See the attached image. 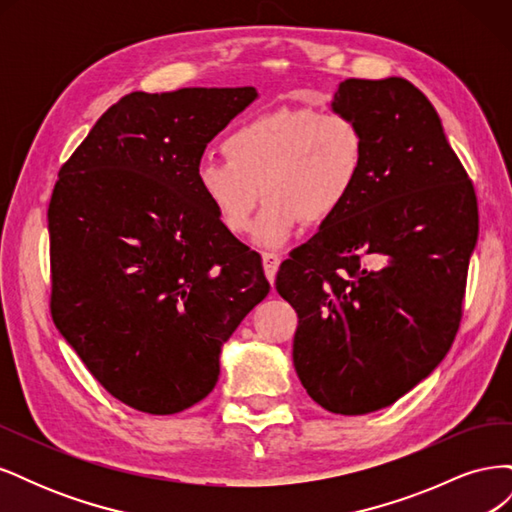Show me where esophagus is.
Masks as SVG:
<instances>
[{"label": "esophagus", "mask_w": 512, "mask_h": 512, "mask_svg": "<svg viewBox=\"0 0 512 512\" xmlns=\"http://www.w3.org/2000/svg\"><path fill=\"white\" fill-rule=\"evenodd\" d=\"M280 256L273 254V252H265L262 254V267H265V275L267 280L273 284L275 282V275H277V269H280Z\"/></svg>", "instance_id": "34e87169"}]
</instances>
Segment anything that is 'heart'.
Listing matches in <instances>:
<instances>
[{
    "label": "heart",
    "instance_id": "obj_1",
    "mask_svg": "<svg viewBox=\"0 0 512 512\" xmlns=\"http://www.w3.org/2000/svg\"><path fill=\"white\" fill-rule=\"evenodd\" d=\"M224 153L228 160L198 164L200 194L235 237L252 228L265 198L254 235L262 245H277L301 220L324 224L344 209L363 175L365 134L344 113L275 108L232 130Z\"/></svg>",
    "mask_w": 512,
    "mask_h": 512
}]
</instances>
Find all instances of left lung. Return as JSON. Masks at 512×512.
<instances>
[{"label":"left lung","instance_id":"left-lung-1","mask_svg":"<svg viewBox=\"0 0 512 512\" xmlns=\"http://www.w3.org/2000/svg\"><path fill=\"white\" fill-rule=\"evenodd\" d=\"M331 106L365 134L363 175L275 286L299 316L292 361L307 395L354 416L395 404L453 346L478 205L436 108L410 81L348 79Z\"/></svg>","mask_w":512,"mask_h":512}]
</instances>
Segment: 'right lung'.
<instances>
[{"instance_id": "1", "label": "right lung", "mask_w": 512, "mask_h": 512, "mask_svg": "<svg viewBox=\"0 0 512 512\" xmlns=\"http://www.w3.org/2000/svg\"><path fill=\"white\" fill-rule=\"evenodd\" d=\"M254 87L132 91L59 168L51 316L104 389L147 414L205 399L220 352L269 294L260 258L200 194V158Z\"/></svg>"}]
</instances>
